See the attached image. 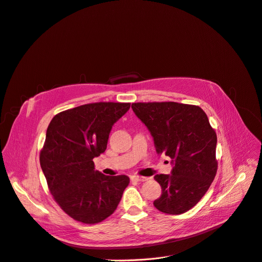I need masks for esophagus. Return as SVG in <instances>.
I'll use <instances>...</instances> for the list:
<instances>
[{"label": "esophagus", "instance_id": "esophagus-1", "mask_svg": "<svg viewBox=\"0 0 262 262\" xmlns=\"http://www.w3.org/2000/svg\"><path fill=\"white\" fill-rule=\"evenodd\" d=\"M132 180L133 181H137V182H144L147 180V178L145 177H139V176H133L132 177Z\"/></svg>", "mask_w": 262, "mask_h": 262}]
</instances>
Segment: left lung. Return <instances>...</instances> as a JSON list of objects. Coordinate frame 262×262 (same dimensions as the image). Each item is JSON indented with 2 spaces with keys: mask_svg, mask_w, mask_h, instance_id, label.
Returning a JSON list of instances; mask_svg holds the SVG:
<instances>
[{
  "mask_svg": "<svg viewBox=\"0 0 262 262\" xmlns=\"http://www.w3.org/2000/svg\"><path fill=\"white\" fill-rule=\"evenodd\" d=\"M132 109L151 133L156 153L171 158V174L154 177L162 186L154 207L171 215L190 210L206 194L217 171V137L206 112L174 101L134 103Z\"/></svg>",
  "mask_w": 262,
  "mask_h": 262,
  "instance_id": "8db88e82",
  "label": "left lung"
}]
</instances>
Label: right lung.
Returning a JSON list of instances; mask_svg holds the SVG:
<instances>
[{
    "label": "right lung",
    "instance_id": "1",
    "mask_svg": "<svg viewBox=\"0 0 262 262\" xmlns=\"http://www.w3.org/2000/svg\"><path fill=\"white\" fill-rule=\"evenodd\" d=\"M130 108L128 103H95L56 115L50 122L39 162L48 187L61 209L75 221L97 224L116 211L127 176L94 170L111 128Z\"/></svg>",
    "mask_w": 262,
    "mask_h": 262
}]
</instances>
